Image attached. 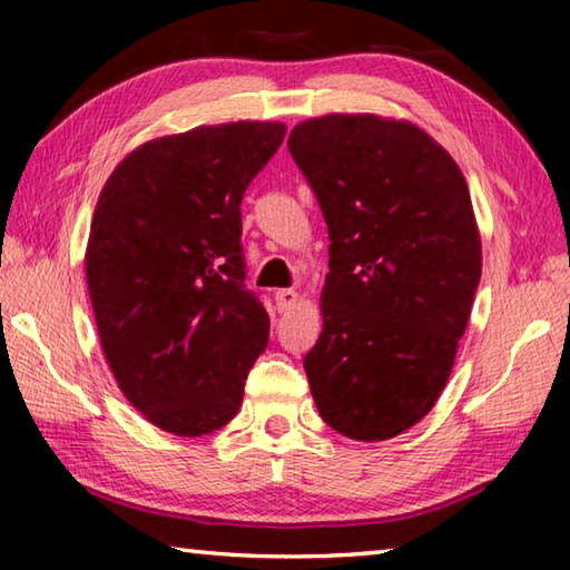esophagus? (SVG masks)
<instances>
[{"label": "esophagus", "instance_id": "1", "mask_svg": "<svg viewBox=\"0 0 570 570\" xmlns=\"http://www.w3.org/2000/svg\"><path fill=\"white\" fill-rule=\"evenodd\" d=\"M296 298H298V294L294 292V288H278L276 292V308H278V314H288L294 308V304H296Z\"/></svg>", "mask_w": 570, "mask_h": 570}]
</instances>
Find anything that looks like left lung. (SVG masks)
<instances>
[{"mask_svg": "<svg viewBox=\"0 0 570 570\" xmlns=\"http://www.w3.org/2000/svg\"><path fill=\"white\" fill-rule=\"evenodd\" d=\"M330 228L324 330L304 356L336 432L400 435L438 402L480 284V236L455 160L377 115H324L288 135Z\"/></svg>", "mask_w": 570, "mask_h": 570, "instance_id": "obj_1", "label": "left lung"}]
</instances>
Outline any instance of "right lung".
<instances>
[{
	"mask_svg": "<svg viewBox=\"0 0 570 570\" xmlns=\"http://www.w3.org/2000/svg\"><path fill=\"white\" fill-rule=\"evenodd\" d=\"M282 122L204 125L132 150L95 208L88 288L105 360L135 410L180 438L220 430L268 344L246 288L240 200Z\"/></svg>",
	"mask_w": 570,
	"mask_h": 570,
	"instance_id": "add662e5",
	"label": "right lung"
}]
</instances>
